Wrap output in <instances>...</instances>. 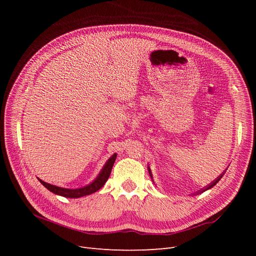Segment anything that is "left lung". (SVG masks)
<instances>
[{"instance_id": "obj_1", "label": "left lung", "mask_w": 256, "mask_h": 256, "mask_svg": "<svg viewBox=\"0 0 256 256\" xmlns=\"http://www.w3.org/2000/svg\"><path fill=\"white\" fill-rule=\"evenodd\" d=\"M148 172H150V177H152V172H150V168H148ZM223 175H221V176H219L218 178H216V180H214V182H212L210 184H209V186H207V187L205 188V189H202V191H198L200 193V192H204V191H206V190H208V189H210V188H212L214 187V186L216 184V182H218L220 180H221V177H222Z\"/></svg>"}]
</instances>
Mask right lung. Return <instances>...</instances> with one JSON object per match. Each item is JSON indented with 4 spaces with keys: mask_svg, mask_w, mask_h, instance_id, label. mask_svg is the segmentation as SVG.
Segmentation results:
<instances>
[{
    "mask_svg": "<svg viewBox=\"0 0 256 256\" xmlns=\"http://www.w3.org/2000/svg\"><path fill=\"white\" fill-rule=\"evenodd\" d=\"M116 159V154H114L113 156L106 161V166H104V168L102 170V172L99 173L98 177L96 180L92 182L90 184L85 186L83 188H79V189H65V188H60V187H56V186H53L50 184H47L46 182H42V180H40V182L47 188L49 191L56 193V194L65 196V198H81L84 196H88L94 193L96 191H98L100 188L104 187V184H106V182L109 178L113 164Z\"/></svg>",
    "mask_w": 256,
    "mask_h": 256,
    "instance_id": "right-lung-1",
    "label": "right lung"
}]
</instances>
